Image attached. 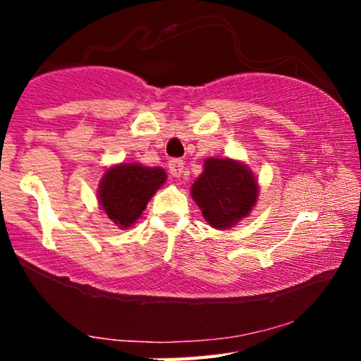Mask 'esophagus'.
Returning a JSON list of instances; mask_svg holds the SVG:
<instances>
[{
	"label": "esophagus",
	"instance_id": "obj_1",
	"mask_svg": "<svg viewBox=\"0 0 361 361\" xmlns=\"http://www.w3.org/2000/svg\"><path fill=\"white\" fill-rule=\"evenodd\" d=\"M168 169H169V175L175 176V178H180L185 171V161L183 159H171L168 163Z\"/></svg>",
	"mask_w": 361,
	"mask_h": 361
}]
</instances>
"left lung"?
Returning <instances> with one entry per match:
<instances>
[{
	"label": "left lung",
	"instance_id": "8db88e82",
	"mask_svg": "<svg viewBox=\"0 0 361 361\" xmlns=\"http://www.w3.org/2000/svg\"><path fill=\"white\" fill-rule=\"evenodd\" d=\"M204 168L192 186V197L210 226L227 229L251 212L258 183L250 169L227 157H210Z\"/></svg>",
	"mask_w": 361,
	"mask_h": 361
}]
</instances>
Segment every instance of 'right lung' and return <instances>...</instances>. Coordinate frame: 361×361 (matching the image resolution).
<instances>
[{
	"mask_svg": "<svg viewBox=\"0 0 361 361\" xmlns=\"http://www.w3.org/2000/svg\"><path fill=\"white\" fill-rule=\"evenodd\" d=\"M166 181V171L140 164H118L102 178L100 205L120 227H130Z\"/></svg>",
	"mask_w": 361,
	"mask_h": 361,
	"instance_id": "add662e5",
	"label": "right lung"
}]
</instances>
